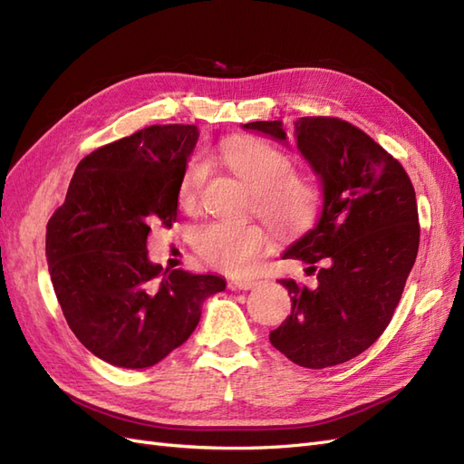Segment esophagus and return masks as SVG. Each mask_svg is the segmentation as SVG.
Returning <instances> with one entry per match:
<instances>
[{"label":"esophagus","instance_id":"obj_1","mask_svg":"<svg viewBox=\"0 0 464 464\" xmlns=\"http://www.w3.org/2000/svg\"><path fill=\"white\" fill-rule=\"evenodd\" d=\"M232 290H249L257 286V280H251V278H240V280H232V283L228 285Z\"/></svg>","mask_w":464,"mask_h":464}]
</instances>
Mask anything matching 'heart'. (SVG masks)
I'll return each mask as SVG.
<instances>
[{
    "instance_id": "1",
    "label": "heart",
    "mask_w": 464,
    "mask_h": 464,
    "mask_svg": "<svg viewBox=\"0 0 464 464\" xmlns=\"http://www.w3.org/2000/svg\"><path fill=\"white\" fill-rule=\"evenodd\" d=\"M222 160L256 193V210L276 232H298L315 218L319 189L315 181L294 172L288 152L265 141H232L222 147ZM208 174V162L195 157L179 181V203L198 205ZM195 251L215 269L230 275L254 271L269 247V236L257 224L236 227L207 222L193 237Z\"/></svg>"
}]
</instances>
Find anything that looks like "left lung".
I'll use <instances>...</instances> for the list:
<instances>
[{
	"mask_svg": "<svg viewBox=\"0 0 464 464\" xmlns=\"http://www.w3.org/2000/svg\"><path fill=\"white\" fill-rule=\"evenodd\" d=\"M244 128L286 143L280 120ZM294 135L321 179L323 210L285 259L307 263L317 280H280L292 312L269 339L298 366L321 370L356 358L387 329L416 261L418 207L402 164L356 125L300 118Z\"/></svg>",
	"mask_w": 464,
	"mask_h": 464,
	"instance_id": "left-lung-1",
	"label": "left lung"
}]
</instances>
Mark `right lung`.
<instances>
[{
  "label": "right lung",
  "instance_id": "add662e5",
  "mask_svg": "<svg viewBox=\"0 0 464 464\" xmlns=\"http://www.w3.org/2000/svg\"><path fill=\"white\" fill-rule=\"evenodd\" d=\"M195 125H150L82 159L46 227V259L69 329L94 356L143 370L184 344L217 275L162 273L147 256L152 227L178 218Z\"/></svg>",
  "mask_w": 464,
  "mask_h": 464
}]
</instances>
